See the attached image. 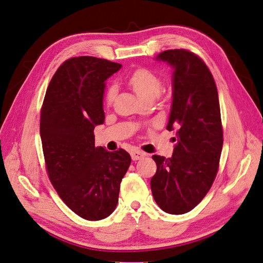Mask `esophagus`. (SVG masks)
Returning <instances> with one entry per match:
<instances>
[{"label":"esophagus","instance_id":"34e87169","mask_svg":"<svg viewBox=\"0 0 263 263\" xmlns=\"http://www.w3.org/2000/svg\"><path fill=\"white\" fill-rule=\"evenodd\" d=\"M145 156V153H143L141 151H132L131 152V157L133 160H139Z\"/></svg>","mask_w":263,"mask_h":263}]
</instances>
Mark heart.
<instances>
[{
  "instance_id": "1",
  "label": "heart",
  "mask_w": 263,
  "mask_h": 263,
  "mask_svg": "<svg viewBox=\"0 0 263 263\" xmlns=\"http://www.w3.org/2000/svg\"><path fill=\"white\" fill-rule=\"evenodd\" d=\"M128 82L141 100H154L162 90L163 83L158 76L147 69H139L134 71L128 79ZM117 94V87L110 85L106 89L105 100L107 104H112Z\"/></svg>"
}]
</instances>
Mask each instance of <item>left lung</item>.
Returning <instances> with one entry per match:
<instances>
[{
  "mask_svg": "<svg viewBox=\"0 0 263 263\" xmlns=\"http://www.w3.org/2000/svg\"><path fill=\"white\" fill-rule=\"evenodd\" d=\"M155 59L174 70L166 128L177 130V143L172 157H152L157 171L151 189L166 213L184 214L205 197L217 174L223 147L217 88L205 63L188 50H166Z\"/></svg>",
  "mask_w": 263,
  "mask_h": 263,
  "instance_id": "obj_1",
  "label": "left lung"
}]
</instances>
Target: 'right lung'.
<instances>
[{
  "label": "right lung",
  "instance_id": "add662e5",
  "mask_svg": "<svg viewBox=\"0 0 263 263\" xmlns=\"http://www.w3.org/2000/svg\"><path fill=\"white\" fill-rule=\"evenodd\" d=\"M121 64L83 55L59 69L46 91L40 137L49 179L75 214L99 221L115 211L131 164L128 152L95 146L94 129L105 121L106 81Z\"/></svg>",
  "mask_w": 263,
  "mask_h": 263
}]
</instances>
